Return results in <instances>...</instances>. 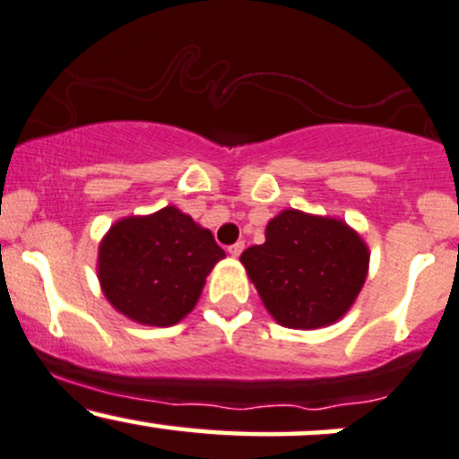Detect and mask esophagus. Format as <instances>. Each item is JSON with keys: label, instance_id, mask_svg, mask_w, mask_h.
<instances>
[{"label": "esophagus", "instance_id": "1", "mask_svg": "<svg viewBox=\"0 0 459 459\" xmlns=\"http://www.w3.org/2000/svg\"><path fill=\"white\" fill-rule=\"evenodd\" d=\"M244 247H246L244 241H237V244L229 246V254H230V256H239V254L244 252Z\"/></svg>", "mask_w": 459, "mask_h": 459}]
</instances>
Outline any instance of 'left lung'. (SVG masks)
I'll return each mask as SVG.
<instances>
[{"label":"left lung","mask_w":459,"mask_h":459,"mask_svg":"<svg viewBox=\"0 0 459 459\" xmlns=\"http://www.w3.org/2000/svg\"><path fill=\"white\" fill-rule=\"evenodd\" d=\"M369 254L342 220L297 209L275 215L264 244L241 254L269 314L292 329H316L344 316L368 275Z\"/></svg>","instance_id":"8db88e82"}]
</instances>
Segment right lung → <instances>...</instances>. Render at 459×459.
<instances>
[{"mask_svg":"<svg viewBox=\"0 0 459 459\" xmlns=\"http://www.w3.org/2000/svg\"><path fill=\"white\" fill-rule=\"evenodd\" d=\"M212 230L177 207L110 226L98 275L115 310L153 327H170L196 306L207 273L224 258Z\"/></svg>","mask_w":459,"mask_h":459,"instance_id":"add662e5","label":"right lung"}]
</instances>
